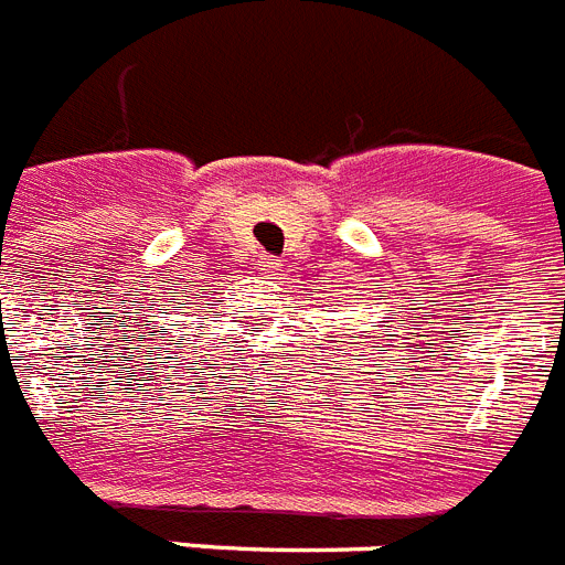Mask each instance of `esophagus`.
Instances as JSON below:
<instances>
[{"label":"esophagus","mask_w":565,"mask_h":565,"mask_svg":"<svg viewBox=\"0 0 565 565\" xmlns=\"http://www.w3.org/2000/svg\"><path fill=\"white\" fill-rule=\"evenodd\" d=\"M258 264H260V267H264V269H275V258H269V255H260Z\"/></svg>","instance_id":"1"}]
</instances>
